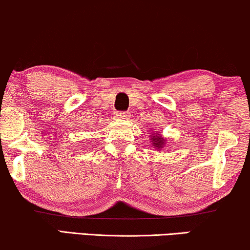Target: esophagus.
I'll use <instances>...</instances> for the list:
<instances>
[{
	"mask_svg": "<svg viewBox=\"0 0 250 250\" xmlns=\"http://www.w3.org/2000/svg\"><path fill=\"white\" fill-rule=\"evenodd\" d=\"M116 116H117V118L125 119V118H127L128 116H129V112H127V111H118L117 114H116Z\"/></svg>",
	"mask_w": 250,
	"mask_h": 250,
	"instance_id": "obj_1",
	"label": "esophagus"
}]
</instances>
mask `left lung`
<instances>
[{"instance_id": "1", "label": "left lung", "mask_w": 250, "mask_h": 250, "mask_svg": "<svg viewBox=\"0 0 250 250\" xmlns=\"http://www.w3.org/2000/svg\"><path fill=\"white\" fill-rule=\"evenodd\" d=\"M152 141L155 142L153 143V145H155V146H157V148H162V146H163V141H164V139H162V138H159V136H157V135H155V138L152 139Z\"/></svg>"}]
</instances>
